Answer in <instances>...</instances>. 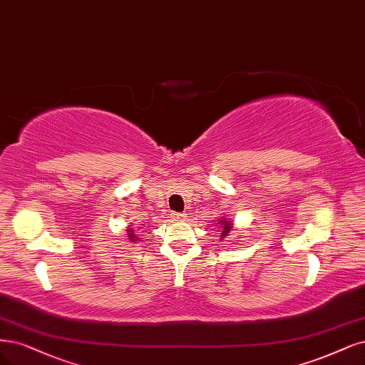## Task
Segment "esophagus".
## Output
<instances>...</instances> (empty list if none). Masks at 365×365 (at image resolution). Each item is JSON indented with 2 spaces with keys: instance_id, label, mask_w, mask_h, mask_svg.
<instances>
[{
  "instance_id": "1",
  "label": "esophagus",
  "mask_w": 365,
  "mask_h": 365,
  "mask_svg": "<svg viewBox=\"0 0 365 365\" xmlns=\"http://www.w3.org/2000/svg\"><path fill=\"white\" fill-rule=\"evenodd\" d=\"M172 219L182 222L185 219V215H184V212H172Z\"/></svg>"
}]
</instances>
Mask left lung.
Wrapping results in <instances>:
<instances>
[{"label":"left lung","instance_id":"left-lung-1","mask_svg":"<svg viewBox=\"0 0 365 365\" xmlns=\"http://www.w3.org/2000/svg\"><path fill=\"white\" fill-rule=\"evenodd\" d=\"M219 225H222L223 226V230H222V240H223V238L226 237V235H228V232L231 231V228H232V226H231V223H230V220H219Z\"/></svg>","mask_w":365,"mask_h":365}]
</instances>
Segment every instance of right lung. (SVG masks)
Here are the masks:
<instances>
[{"instance_id":"obj_1","label":"right lung","mask_w":365,"mask_h":365,"mask_svg":"<svg viewBox=\"0 0 365 365\" xmlns=\"http://www.w3.org/2000/svg\"><path fill=\"white\" fill-rule=\"evenodd\" d=\"M128 237L131 238L133 242H137V238H135V235H134V231H133V228H131V230H128Z\"/></svg>"}]
</instances>
